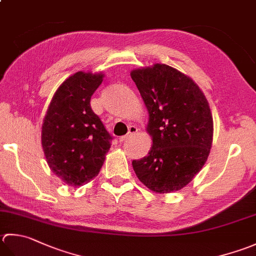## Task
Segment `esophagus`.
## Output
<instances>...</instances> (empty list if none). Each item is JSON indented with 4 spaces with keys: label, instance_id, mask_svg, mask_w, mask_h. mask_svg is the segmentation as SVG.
<instances>
[{
    "label": "esophagus",
    "instance_id": "esophagus-1",
    "mask_svg": "<svg viewBox=\"0 0 256 256\" xmlns=\"http://www.w3.org/2000/svg\"><path fill=\"white\" fill-rule=\"evenodd\" d=\"M138 132V128L136 126H134V125H132V126H130L128 128V134L126 135H124V136H122V138H120V142H126L128 140L131 138V135H133V134H135Z\"/></svg>",
    "mask_w": 256,
    "mask_h": 256
}]
</instances>
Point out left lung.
<instances>
[{
    "instance_id": "1",
    "label": "left lung",
    "mask_w": 256,
    "mask_h": 256,
    "mask_svg": "<svg viewBox=\"0 0 256 256\" xmlns=\"http://www.w3.org/2000/svg\"><path fill=\"white\" fill-rule=\"evenodd\" d=\"M148 111V154L133 160L134 172L156 193L178 191L206 162L213 138V118L208 100L186 75L166 64L133 70Z\"/></svg>"
}]
</instances>
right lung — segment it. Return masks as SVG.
I'll list each match as a JSON object with an SVG mask.
<instances>
[{"instance_id": "add662e5", "label": "right lung", "mask_w": 256, "mask_h": 256, "mask_svg": "<svg viewBox=\"0 0 256 256\" xmlns=\"http://www.w3.org/2000/svg\"><path fill=\"white\" fill-rule=\"evenodd\" d=\"M103 74L78 72L65 80L52 98L42 125V146L52 172L80 186L98 174L112 135L91 108Z\"/></svg>"}]
</instances>
